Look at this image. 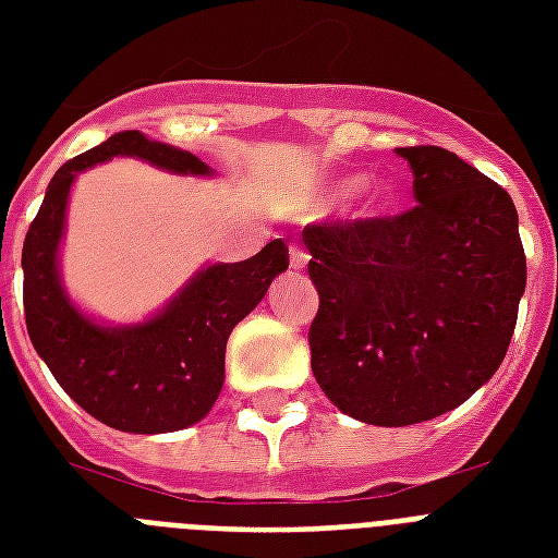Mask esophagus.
<instances>
[{
	"label": "esophagus",
	"instance_id": "obj_1",
	"mask_svg": "<svg viewBox=\"0 0 558 558\" xmlns=\"http://www.w3.org/2000/svg\"><path fill=\"white\" fill-rule=\"evenodd\" d=\"M306 263H310V254H306L301 245H289V266H292V269H304Z\"/></svg>",
	"mask_w": 558,
	"mask_h": 558
}]
</instances>
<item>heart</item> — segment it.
<instances>
[{
	"label": "heart",
	"instance_id": "heart-1",
	"mask_svg": "<svg viewBox=\"0 0 558 558\" xmlns=\"http://www.w3.org/2000/svg\"><path fill=\"white\" fill-rule=\"evenodd\" d=\"M348 191H353V182H339V185L327 187V191H322L318 196H313V199L306 202V210H310V214H324L330 205L344 199V193ZM388 202L390 193L385 191V187H371V191H365V196H362V214H379Z\"/></svg>",
	"mask_w": 558,
	"mask_h": 558
}]
</instances>
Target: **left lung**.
<instances>
[{
    "mask_svg": "<svg viewBox=\"0 0 558 558\" xmlns=\"http://www.w3.org/2000/svg\"><path fill=\"white\" fill-rule=\"evenodd\" d=\"M397 153L414 208L304 228L315 381L344 414L388 428L446 414L493 379L527 283L510 193L442 147Z\"/></svg>",
    "mask_w": 558,
    "mask_h": 558,
    "instance_id": "left-lung-1",
    "label": "left lung"
}]
</instances>
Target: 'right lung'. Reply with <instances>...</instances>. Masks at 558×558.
Segmentation results:
<instances>
[{
    "label": "right lung",
    "instance_id": "obj_1",
    "mask_svg": "<svg viewBox=\"0 0 558 558\" xmlns=\"http://www.w3.org/2000/svg\"><path fill=\"white\" fill-rule=\"evenodd\" d=\"M112 156H138L170 173H208L193 153L150 142L138 130L109 135L65 161L48 182L22 243L25 327L39 359L86 414L118 432H179L199 423L217 402L228 336L260 304L275 275L287 269L289 248L283 240H271L243 263H214L150 322L100 327L65 298L57 248L74 177Z\"/></svg>",
    "mask_w": 558,
    "mask_h": 558
}]
</instances>
